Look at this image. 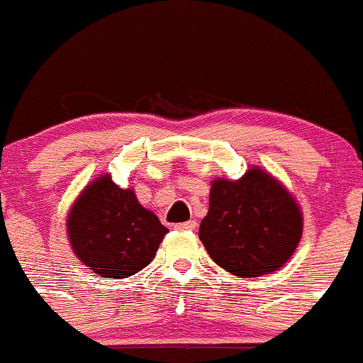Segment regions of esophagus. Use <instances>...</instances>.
Listing matches in <instances>:
<instances>
[{"instance_id":"1","label":"esophagus","mask_w":363,"mask_h":363,"mask_svg":"<svg viewBox=\"0 0 363 363\" xmlns=\"http://www.w3.org/2000/svg\"><path fill=\"white\" fill-rule=\"evenodd\" d=\"M175 228H177V230H195L196 228V221L195 220H189V221H182V223H177L175 225Z\"/></svg>"}]
</instances>
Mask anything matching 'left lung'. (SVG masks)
Listing matches in <instances>:
<instances>
[{
  "label": "left lung",
  "instance_id": "1",
  "mask_svg": "<svg viewBox=\"0 0 363 363\" xmlns=\"http://www.w3.org/2000/svg\"><path fill=\"white\" fill-rule=\"evenodd\" d=\"M301 227L293 196L269 174L252 168L239 181L213 182L199 235L218 266L252 279L269 275L289 260Z\"/></svg>",
  "mask_w": 363,
  "mask_h": 363
}]
</instances>
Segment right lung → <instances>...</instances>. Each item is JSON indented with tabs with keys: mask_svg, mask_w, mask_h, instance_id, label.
<instances>
[{
	"mask_svg": "<svg viewBox=\"0 0 363 363\" xmlns=\"http://www.w3.org/2000/svg\"><path fill=\"white\" fill-rule=\"evenodd\" d=\"M67 228L76 257L110 280L142 271L168 232L156 214L140 206L131 189L118 188L108 175L84 189Z\"/></svg>",
	"mask_w": 363,
	"mask_h": 363,
	"instance_id": "right-lung-1",
	"label": "right lung"
}]
</instances>
